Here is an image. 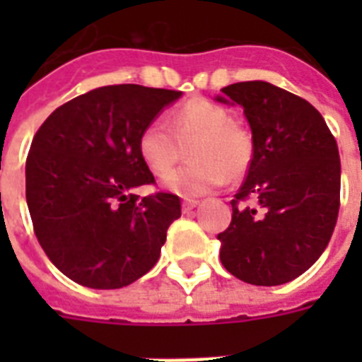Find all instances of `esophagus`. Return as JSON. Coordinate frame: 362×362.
<instances>
[{"instance_id": "esophagus-1", "label": "esophagus", "mask_w": 362, "mask_h": 362, "mask_svg": "<svg viewBox=\"0 0 362 362\" xmlns=\"http://www.w3.org/2000/svg\"><path fill=\"white\" fill-rule=\"evenodd\" d=\"M197 204L199 201H195V199H184V201H182V209H184V212H189V210L195 209Z\"/></svg>"}]
</instances>
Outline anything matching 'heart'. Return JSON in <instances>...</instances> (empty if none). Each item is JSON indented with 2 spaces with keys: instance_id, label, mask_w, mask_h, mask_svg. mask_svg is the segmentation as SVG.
<instances>
[{
  "instance_id": "obj_1",
  "label": "heart",
  "mask_w": 362,
  "mask_h": 362,
  "mask_svg": "<svg viewBox=\"0 0 362 362\" xmlns=\"http://www.w3.org/2000/svg\"><path fill=\"white\" fill-rule=\"evenodd\" d=\"M190 148L192 161L170 174ZM139 156L148 170L167 179V187L180 195L221 186L229 178L246 175L255 153L252 131L233 120L229 109L206 99H192L170 116V127L153 120L139 135Z\"/></svg>"
}]
</instances>
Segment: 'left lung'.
<instances>
[{
	"instance_id": "1",
	"label": "left lung",
	"mask_w": 362,
	"mask_h": 362,
	"mask_svg": "<svg viewBox=\"0 0 362 362\" xmlns=\"http://www.w3.org/2000/svg\"><path fill=\"white\" fill-rule=\"evenodd\" d=\"M221 92L244 107L255 142L231 223L218 235L221 264L252 286H281L306 272L332 237L340 209L337 139L306 99L269 82Z\"/></svg>"
}]
</instances>
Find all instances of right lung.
<instances>
[{"label":"right lung","instance_id":"obj_1","mask_svg":"<svg viewBox=\"0 0 362 362\" xmlns=\"http://www.w3.org/2000/svg\"><path fill=\"white\" fill-rule=\"evenodd\" d=\"M182 92L115 84L71 99L37 129L25 159V201L48 259L81 286L118 289L158 263L180 197L156 184L139 156L144 125Z\"/></svg>","mask_w":362,"mask_h":362}]
</instances>
